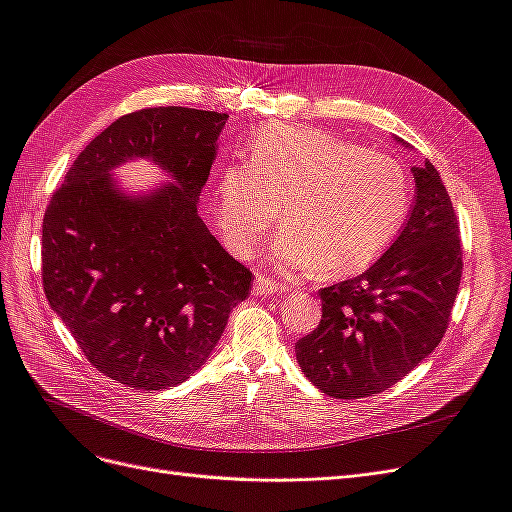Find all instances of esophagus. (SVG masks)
Here are the masks:
<instances>
[{"label": "esophagus", "mask_w": 512, "mask_h": 512, "mask_svg": "<svg viewBox=\"0 0 512 512\" xmlns=\"http://www.w3.org/2000/svg\"><path fill=\"white\" fill-rule=\"evenodd\" d=\"M254 290L258 294H282L284 288L277 284L275 280H271V277H265V275H258L256 282H254Z\"/></svg>", "instance_id": "34e87169"}]
</instances>
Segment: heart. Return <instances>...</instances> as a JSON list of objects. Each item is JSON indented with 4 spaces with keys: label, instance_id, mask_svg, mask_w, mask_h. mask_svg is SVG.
Returning a JSON list of instances; mask_svg holds the SVG:
<instances>
[{
    "label": "heart",
    "instance_id": "b5f03b06",
    "mask_svg": "<svg viewBox=\"0 0 512 512\" xmlns=\"http://www.w3.org/2000/svg\"><path fill=\"white\" fill-rule=\"evenodd\" d=\"M218 226L232 252L247 254L280 205L273 254L288 269L356 273L378 260L410 211L406 170L393 158L303 126L262 128L250 158L218 175Z\"/></svg>",
    "mask_w": 512,
    "mask_h": 512
}]
</instances>
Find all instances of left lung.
<instances>
[{"mask_svg": "<svg viewBox=\"0 0 512 512\" xmlns=\"http://www.w3.org/2000/svg\"><path fill=\"white\" fill-rule=\"evenodd\" d=\"M416 200L397 241L365 273L320 290L322 320L294 352L307 380L335 399L391 389L436 348L463 271L459 220L440 173L414 166Z\"/></svg>", "mask_w": 512, "mask_h": 512, "instance_id": "obj_1", "label": "left lung"}]
</instances>
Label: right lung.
Returning a JSON list of instances; mask_svg holds the SVG:
<instances>
[{
	"instance_id": "1",
	"label": "right lung",
	"mask_w": 512,
	"mask_h": 512,
	"mask_svg": "<svg viewBox=\"0 0 512 512\" xmlns=\"http://www.w3.org/2000/svg\"><path fill=\"white\" fill-rule=\"evenodd\" d=\"M226 113L143 108L102 130L70 166L42 220V286L100 374L160 391L205 365L254 275L200 220L196 203ZM158 161L174 183L121 195L110 170Z\"/></svg>"
}]
</instances>
